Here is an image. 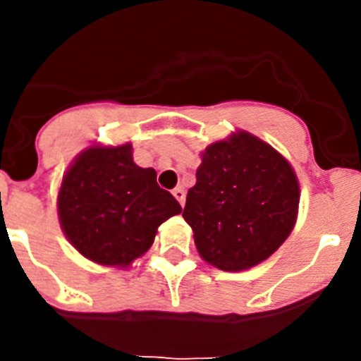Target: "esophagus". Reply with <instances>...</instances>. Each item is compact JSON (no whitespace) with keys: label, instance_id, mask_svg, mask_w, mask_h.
I'll use <instances>...</instances> for the list:
<instances>
[{"label":"esophagus","instance_id":"esophagus-1","mask_svg":"<svg viewBox=\"0 0 361 361\" xmlns=\"http://www.w3.org/2000/svg\"><path fill=\"white\" fill-rule=\"evenodd\" d=\"M173 197L178 200V204H180V206H184V199H186V193H184L183 188H180V186L175 188V190H173Z\"/></svg>","mask_w":361,"mask_h":361}]
</instances>
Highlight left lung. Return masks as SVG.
<instances>
[{
	"mask_svg": "<svg viewBox=\"0 0 361 361\" xmlns=\"http://www.w3.org/2000/svg\"><path fill=\"white\" fill-rule=\"evenodd\" d=\"M298 202L291 164L258 137L238 132L202 153L183 216L206 262L242 271L264 262L283 244Z\"/></svg>",
	"mask_w": 361,
	"mask_h": 361,
	"instance_id": "8db88e82",
	"label": "left lung"
}]
</instances>
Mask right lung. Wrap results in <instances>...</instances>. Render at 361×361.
Returning a JSON list of instances; mask_svg holds the SVG:
<instances>
[{"label": "right lung", "instance_id": "right-lung-1", "mask_svg": "<svg viewBox=\"0 0 361 361\" xmlns=\"http://www.w3.org/2000/svg\"><path fill=\"white\" fill-rule=\"evenodd\" d=\"M183 212L153 168L133 162L132 145L92 146L63 177L57 213L82 257L126 267L153 244L159 226Z\"/></svg>", "mask_w": 361, "mask_h": 361}]
</instances>
